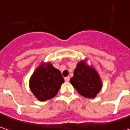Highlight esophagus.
I'll return each mask as SVG.
<instances>
[{"label":"esophagus","mask_w":130,"mask_h":130,"mask_svg":"<svg viewBox=\"0 0 130 130\" xmlns=\"http://www.w3.org/2000/svg\"><path fill=\"white\" fill-rule=\"evenodd\" d=\"M70 77H65V82H69V81H70Z\"/></svg>","instance_id":"34e87169"}]
</instances>
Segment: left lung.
<instances>
[{
    "label": "left lung",
    "mask_w": 130,
    "mask_h": 130,
    "mask_svg": "<svg viewBox=\"0 0 130 130\" xmlns=\"http://www.w3.org/2000/svg\"><path fill=\"white\" fill-rule=\"evenodd\" d=\"M70 83L78 93L87 98H94L102 89V84L98 72L82 60L77 63Z\"/></svg>",
    "instance_id": "8db88e82"
}]
</instances>
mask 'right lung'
<instances>
[{
    "mask_svg": "<svg viewBox=\"0 0 130 130\" xmlns=\"http://www.w3.org/2000/svg\"><path fill=\"white\" fill-rule=\"evenodd\" d=\"M64 78L58 69L51 63H42L38 67L30 79V88L40 101H45L57 95Z\"/></svg>",
    "mask_w": 130,
    "mask_h": 130,
    "instance_id": "right-lung-1",
    "label": "right lung"
}]
</instances>
